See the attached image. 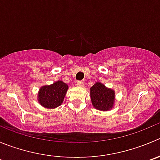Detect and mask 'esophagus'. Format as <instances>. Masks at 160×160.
<instances>
[{
    "label": "esophagus",
    "instance_id": "obj_1",
    "mask_svg": "<svg viewBox=\"0 0 160 160\" xmlns=\"http://www.w3.org/2000/svg\"><path fill=\"white\" fill-rule=\"evenodd\" d=\"M76 85H77L78 86H80V87H83V86H84V83L81 81H78L77 82H76Z\"/></svg>",
    "mask_w": 160,
    "mask_h": 160
}]
</instances>
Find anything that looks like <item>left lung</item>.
Here are the masks:
<instances>
[{"mask_svg": "<svg viewBox=\"0 0 160 160\" xmlns=\"http://www.w3.org/2000/svg\"><path fill=\"white\" fill-rule=\"evenodd\" d=\"M90 97L92 106L100 111H109L115 103V91L104 84L96 82L90 88Z\"/></svg>", "mask_w": 160, "mask_h": 160, "instance_id": "8db88e82", "label": "left lung"}]
</instances>
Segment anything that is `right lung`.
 Returning <instances> with one entry per match:
<instances>
[{
    "instance_id": "obj_1",
    "label": "right lung",
    "mask_w": 160,
    "mask_h": 160,
    "mask_svg": "<svg viewBox=\"0 0 160 160\" xmlns=\"http://www.w3.org/2000/svg\"><path fill=\"white\" fill-rule=\"evenodd\" d=\"M68 86L62 81H57L52 85L40 88L38 100L39 104L46 108H55L61 105L63 101Z\"/></svg>"
}]
</instances>
